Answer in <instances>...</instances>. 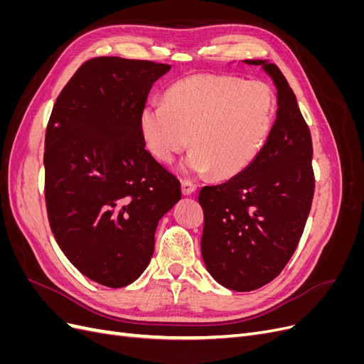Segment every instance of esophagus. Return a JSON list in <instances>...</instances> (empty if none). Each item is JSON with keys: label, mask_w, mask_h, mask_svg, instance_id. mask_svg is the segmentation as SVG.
Instances as JSON below:
<instances>
[{"label": "esophagus", "mask_w": 364, "mask_h": 364, "mask_svg": "<svg viewBox=\"0 0 364 364\" xmlns=\"http://www.w3.org/2000/svg\"><path fill=\"white\" fill-rule=\"evenodd\" d=\"M196 190H197V185H196L194 182H191V181H188V179L182 181V193H183L185 196L193 194Z\"/></svg>", "instance_id": "obj_1"}]
</instances>
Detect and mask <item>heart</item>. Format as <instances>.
<instances>
[{
    "instance_id": "obj_1",
    "label": "heart",
    "mask_w": 364,
    "mask_h": 364,
    "mask_svg": "<svg viewBox=\"0 0 364 364\" xmlns=\"http://www.w3.org/2000/svg\"><path fill=\"white\" fill-rule=\"evenodd\" d=\"M277 115V97L259 80L229 74H196L171 85L164 103L147 105L139 115L146 149L168 165L194 149L183 171L213 170L229 179L246 170L266 146Z\"/></svg>"
}]
</instances>
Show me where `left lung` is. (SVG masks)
<instances>
[{
    "mask_svg": "<svg viewBox=\"0 0 364 364\" xmlns=\"http://www.w3.org/2000/svg\"><path fill=\"white\" fill-rule=\"evenodd\" d=\"M262 65L278 90V112L266 146L246 170L203 186L202 257L223 287L252 291L273 281L294 253L314 196L311 134L281 70Z\"/></svg>",
    "mask_w": 364,
    "mask_h": 364,
    "instance_id": "1",
    "label": "left lung"
}]
</instances>
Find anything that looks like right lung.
<instances>
[{"mask_svg":"<svg viewBox=\"0 0 364 364\" xmlns=\"http://www.w3.org/2000/svg\"><path fill=\"white\" fill-rule=\"evenodd\" d=\"M170 65L86 60L65 85L46 132L50 228L73 266L98 284L126 287L146 270L161 217L181 182L146 150L139 115Z\"/></svg>","mask_w":364,"mask_h":364,"instance_id":"obj_1","label":"right lung"}]
</instances>
